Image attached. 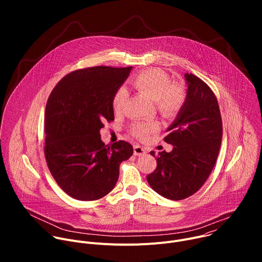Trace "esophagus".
<instances>
[{
	"label": "esophagus",
	"instance_id": "1",
	"mask_svg": "<svg viewBox=\"0 0 262 262\" xmlns=\"http://www.w3.org/2000/svg\"><path fill=\"white\" fill-rule=\"evenodd\" d=\"M146 154V150L145 148L140 146V145H136L134 147V155L137 156V157H141V156H144Z\"/></svg>",
	"mask_w": 262,
	"mask_h": 262
}]
</instances>
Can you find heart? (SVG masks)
<instances>
[{
  "instance_id": "obj_1",
  "label": "heart",
  "mask_w": 262,
  "mask_h": 262,
  "mask_svg": "<svg viewBox=\"0 0 262 262\" xmlns=\"http://www.w3.org/2000/svg\"><path fill=\"white\" fill-rule=\"evenodd\" d=\"M136 89L155 100L160 114L166 118L176 116L186 98L185 90L180 84L171 83L170 77L161 69L152 68L140 72L133 80ZM127 99V91L120 87L112 99L115 111H120ZM159 128L156 122H136L132 126V134L139 139H147Z\"/></svg>"
}]
</instances>
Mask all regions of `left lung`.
I'll use <instances>...</instances> for the list:
<instances>
[{
	"label": "left lung",
	"mask_w": 262,
	"mask_h": 262,
	"mask_svg": "<svg viewBox=\"0 0 262 262\" xmlns=\"http://www.w3.org/2000/svg\"><path fill=\"white\" fill-rule=\"evenodd\" d=\"M188 89L183 106L167 128L171 152H159L149 185L161 196L182 200L195 194L210 175L222 142L219 103L211 89L192 73H184ZM156 157V152L151 151Z\"/></svg>",
	"instance_id": "left-lung-1"
}]
</instances>
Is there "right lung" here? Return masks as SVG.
<instances>
[{"instance_id": "right-lung-1", "label": "right lung", "mask_w": 262, "mask_h": 262, "mask_svg": "<svg viewBox=\"0 0 262 262\" xmlns=\"http://www.w3.org/2000/svg\"><path fill=\"white\" fill-rule=\"evenodd\" d=\"M133 67L95 66L68 73L54 88L46 106L48 167L60 188L81 201L102 198L115 188L121 162L133 146L104 145L99 130L114 120L112 99Z\"/></svg>"}]
</instances>
